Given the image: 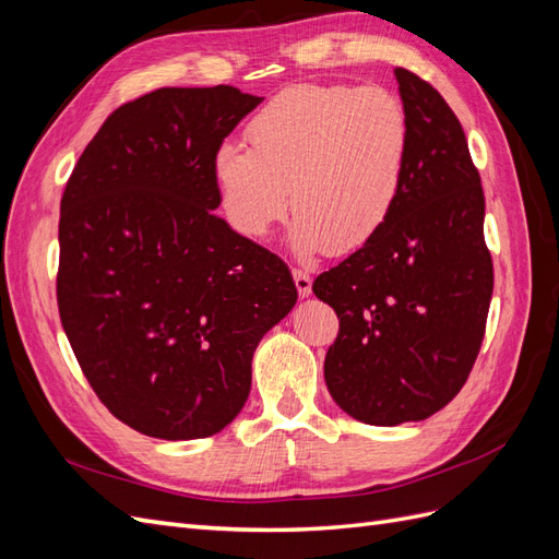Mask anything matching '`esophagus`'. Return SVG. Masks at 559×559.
<instances>
[{"label": "esophagus", "instance_id": "obj_1", "mask_svg": "<svg viewBox=\"0 0 559 559\" xmlns=\"http://www.w3.org/2000/svg\"><path fill=\"white\" fill-rule=\"evenodd\" d=\"M294 282H296V289H298L300 298L312 294V277L306 273V270H294Z\"/></svg>", "mask_w": 559, "mask_h": 559}]
</instances>
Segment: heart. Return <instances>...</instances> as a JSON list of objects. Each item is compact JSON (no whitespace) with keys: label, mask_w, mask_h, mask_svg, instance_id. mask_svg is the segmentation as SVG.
I'll return each mask as SVG.
<instances>
[{"label":"heart","mask_w":559,"mask_h":559,"mask_svg":"<svg viewBox=\"0 0 559 559\" xmlns=\"http://www.w3.org/2000/svg\"><path fill=\"white\" fill-rule=\"evenodd\" d=\"M245 134L249 148L228 142L214 154L222 207L245 238H263L294 205L298 253H347L392 216L413 140L392 91L296 83L270 97Z\"/></svg>","instance_id":"heart-1"}]
</instances>
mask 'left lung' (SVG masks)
<instances>
[{
  "label": "left lung",
  "mask_w": 559,
  "mask_h": 559,
  "mask_svg": "<svg viewBox=\"0 0 559 559\" xmlns=\"http://www.w3.org/2000/svg\"><path fill=\"white\" fill-rule=\"evenodd\" d=\"M394 74L413 132L399 202L376 238L312 284L341 319L329 392L376 427L427 419L460 394L495 289L485 193L460 118L429 81Z\"/></svg>",
  "instance_id": "1"
}]
</instances>
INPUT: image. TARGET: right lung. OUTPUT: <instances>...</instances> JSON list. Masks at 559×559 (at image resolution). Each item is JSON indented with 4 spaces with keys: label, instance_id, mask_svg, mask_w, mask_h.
<instances>
[{
    "label": "right lung",
    "instance_id": "obj_1",
    "mask_svg": "<svg viewBox=\"0 0 559 559\" xmlns=\"http://www.w3.org/2000/svg\"><path fill=\"white\" fill-rule=\"evenodd\" d=\"M261 99L233 86L146 93L107 118L67 179L62 329L97 399L144 436L230 425L253 349L296 306L286 263L212 212L216 148Z\"/></svg>",
    "mask_w": 559,
    "mask_h": 559
}]
</instances>
